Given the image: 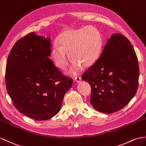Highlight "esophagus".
<instances>
[{"label":"esophagus","instance_id":"34e87169","mask_svg":"<svg viewBox=\"0 0 146 146\" xmlns=\"http://www.w3.org/2000/svg\"><path fill=\"white\" fill-rule=\"evenodd\" d=\"M74 81H75L76 83H80L81 81V78L80 76H76L75 77V78H74Z\"/></svg>","mask_w":146,"mask_h":146}]
</instances>
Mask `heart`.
<instances>
[{
    "mask_svg": "<svg viewBox=\"0 0 146 146\" xmlns=\"http://www.w3.org/2000/svg\"><path fill=\"white\" fill-rule=\"evenodd\" d=\"M58 45L52 48V56L56 66L65 70L68 65L69 57L73 60L67 74L74 76L83 67H89L99 57L103 46V38L99 30L93 26H86L75 30H68L60 34Z\"/></svg>",
    "mask_w": 146,
    "mask_h": 146,
    "instance_id": "obj_1",
    "label": "heart"
}]
</instances>
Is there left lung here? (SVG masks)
Listing matches in <instances>:
<instances>
[{
  "label": "left lung",
  "mask_w": 146,
  "mask_h": 146,
  "mask_svg": "<svg viewBox=\"0 0 146 146\" xmlns=\"http://www.w3.org/2000/svg\"><path fill=\"white\" fill-rule=\"evenodd\" d=\"M139 70L133 45L126 37L113 33L99 58L82 76L91 86L90 104L111 114L121 110L137 92Z\"/></svg>",
  "instance_id": "1"
}]
</instances>
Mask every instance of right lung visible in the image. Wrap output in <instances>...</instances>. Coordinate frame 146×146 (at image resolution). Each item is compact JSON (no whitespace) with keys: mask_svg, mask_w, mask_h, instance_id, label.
<instances>
[{"mask_svg":"<svg viewBox=\"0 0 146 146\" xmlns=\"http://www.w3.org/2000/svg\"><path fill=\"white\" fill-rule=\"evenodd\" d=\"M51 38L35 32L16 42L5 70L7 93L20 113L45 121L58 113L73 80L63 76L51 56Z\"/></svg>","mask_w":146,"mask_h":146,"instance_id":"right-lung-1","label":"right lung"}]
</instances>
